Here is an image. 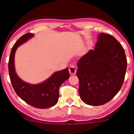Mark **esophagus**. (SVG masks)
<instances>
[{"label":"esophagus","instance_id":"1","mask_svg":"<svg viewBox=\"0 0 134 134\" xmlns=\"http://www.w3.org/2000/svg\"><path fill=\"white\" fill-rule=\"evenodd\" d=\"M69 72L71 75H74L76 74V69L75 68L74 66H71L69 68Z\"/></svg>","mask_w":134,"mask_h":134}]
</instances>
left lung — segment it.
<instances>
[{"label":"left lung","instance_id":"left-lung-1","mask_svg":"<svg viewBox=\"0 0 134 134\" xmlns=\"http://www.w3.org/2000/svg\"><path fill=\"white\" fill-rule=\"evenodd\" d=\"M77 67L81 100L99 106L109 102L121 89L127 59L123 46L113 36L100 33L95 48L80 58Z\"/></svg>","mask_w":134,"mask_h":134}]
</instances>
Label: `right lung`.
<instances>
[{"label": "right lung", "mask_w": 134, "mask_h": 134, "mask_svg": "<svg viewBox=\"0 0 134 134\" xmlns=\"http://www.w3.org/2000/svg\"><path fill=\"white\" fill-rule=\"evenodd\" d=\"M34 36L26 33L15 42L11 49L8 62V71L12 86L17 96L34 107L45 109L57 103L59 97V88L69 78L68 68L54 72L45 81L39 84H31L23 81L15 69L14 56L17 48Z\"/></svg>", "instance_id": "obj_1"}]
</instances>
